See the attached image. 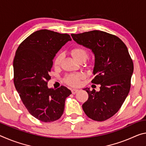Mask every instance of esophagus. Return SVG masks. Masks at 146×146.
<instances>
[{"label":"esophagus","mask_w":146,"mask_h":146,"mask_svg":"<svg viewBox=\"0 0 146 146\" xmlns=\"http://www.w3.org/2000/svg\"><path fill=\"white\" fill-rule=\"evenodd\" d=\"M78 91H79V90H78V89H72V90H71V92H72L73 94H76Z\"/></svg>","instance_id":"34e87169"}]
</instances>
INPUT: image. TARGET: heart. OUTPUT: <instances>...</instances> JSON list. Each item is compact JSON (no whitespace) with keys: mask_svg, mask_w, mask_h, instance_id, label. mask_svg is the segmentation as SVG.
Masks as SVG:
<instances>
[{"mask_svg":"<svg viewBox=\"0 0 146 146\" xmlns=\"http://www.w3.org/2000/svg\"><path fill=\"white\" fill-rule=\"evenodd\" d=\"M71 54L76 61L79 60L81 58H86L88 56V52L84 48L82 47H75L73 48L71 51ZM62 60L61 55H57L54 60V66H58L60 64ZM82 78V74H72V75H69L67 77L66 79V82L68 84L76 86H78L80 83V80Z\"/></svg>","mask_w":146,"mask_h":146,"instance_id":"b5f03b06","label":"heart"}]
</instances>
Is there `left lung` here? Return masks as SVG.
Wrapping results in <instances>:
<instances>
[{
	"label": "left lung",
	"instance_id": "8db88e82",
	"mask_svg": "<svg viewBox=\"0 0 146 146\" xmlns=\"http://www.w3.org/2000/svg\"><path fill=\"white\" fill-rule=\"evenodd\" d=\"M76 43L89 48L94 54L92 82L100 84V90H83L88 99L82 105L85 114L96 121H104L123 105L131 88L134 66L125 43L117 36L101 31L71 34Z\"/></svg>",
	"mask_w": 146,
	"mask_h": 146
}]
</instances>
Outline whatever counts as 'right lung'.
Masks as SVG:
<instances>
[{
  "instance_id": "right-lung-1",
  "label": "right lung",
  "mask_w": 146,
  "mask_h": 146,
  "mask_svg": "<svg viewBox=\"0 0 146 146\" xmlns=\"http://www.w3.org/2000/svg\"><path fill=\"white\" fill-rule=\"evenodd\" d=\"M69 34L47 29L34 32L20 44L13 60L14 85L30 114L43 122L58 119L71 92L62 86L49 88L47 81L53 59L67 42Z\"/></svg>"
}]
</instances>
